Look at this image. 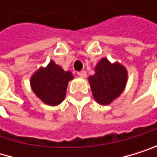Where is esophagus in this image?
Instances as JSON below:
<instances>
[{
    "instance_id": "34e87169",
    "label": "esophagus",
    "mask_w": 157,
    "mask_h": 157,
    "mask_svg": "<svg viewBox=\"0 0 157 157\" xmlns=\"http://www.w3.org/2000/svg\"><path fill=\"white\" fill-rule=\"evenodd\" d=\"M77 74H78V75H79L80 77H83V78L86 77V72L85 71H78V72H77Z\"/></svg>"
}]
</instances>
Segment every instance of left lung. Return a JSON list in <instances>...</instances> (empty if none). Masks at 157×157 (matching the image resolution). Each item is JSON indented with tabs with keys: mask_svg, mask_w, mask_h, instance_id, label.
<instances>
[{
	"mask_svg": "<svg viewBox=\"0 0 157 157\" xmlns=\"http://www.w3.org/2000/svg\"><path fill=\"white\" fill-rule=\"evenodd\" d=\"M88 81L97 102L109 105L123 91L127 71L121 64H111L106 58H102L96 66L95 74L89 76Z\"/></svg>",
	"mask_w": 157,
	"mask_h": 157,
	"instance_id": "left-lung-1",
	"label": "left lung"
}]
</instances>
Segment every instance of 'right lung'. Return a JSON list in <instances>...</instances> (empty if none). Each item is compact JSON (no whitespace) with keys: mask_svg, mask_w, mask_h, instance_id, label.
Segmentation results:
<instances>
[{"mask_svg":"<svg viewBox=\"0 0 157 157\" xmlns=\"http://www.w3.org/2000/svg\"><path fill=\"white\" fill-rule=\"evenodd\" d=\"M73 79L71 71H65L53 61L45 69H39L31 78L35 94L49 105H57L65 99L68 83Z\"/></svg>","mask_w":157,"mask_h":157,"instance_id":"obj_1","label":"right lung"}]
</instances>
